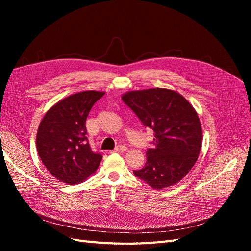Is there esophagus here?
I'll return each instance as SVG.
<instances>
[{
  "label": "esophagus",
  "instance_id": "obj_1",
  "mask_svg": "<svg viewBox=\"0 0 251 251\" xmlns=\"http://www.w3.org/2000/svg\"><path fill=\"white\" fill-rule=\"evenodd\" d=\"M127 150V148L126 146H118L115 148V151H117V153H124V151H126Z\"/></svg>",
  "mask_w": 251,
  "mask_h": 251
}]
</instances>
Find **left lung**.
Listing matches in <instances>:
<instances>
[{"mask_svg": "<svg viewBox=\"0 0 251 251\" xmlns=\"http://www.w3.org/2000/svg\"><path fill=\"white\" fill-rule=\"evenodd\" d=\"M144 126L154 131L155 147L134 175L154 189L175 185L198 160L202 127L198 113L178 92L164 88L128 91L121 96Z\"/></svg>", "mask_w": 251, "mask_h": 251, "instance_id": "left-lung-1", "label": "left lung"}]
</instances>
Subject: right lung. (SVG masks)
Wrapping results in <instances>:
<instances>
[{
	"label": "right lung",
	"mask_w": 251,
	"mask_h": 251,
	"mask_svg": "<svg viewBox=\"0 0 251 251\" xmlns=\"http://www.w3.org/2000/svg\"><path fill=\"white\" fill-rule=\"evenodd\" d=\"M105 92L90 90L67 96L45 114L36 133V150L53 177L73 185L93 175L101 155L88 142L86 120L94 103Z\"/></svg>",
	"instance_id": "obj_1"
}]
</instances>
